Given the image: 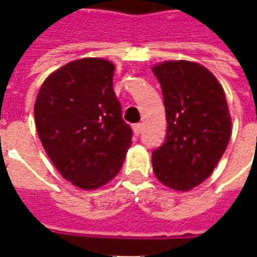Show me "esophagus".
I'll use <instances>...</instances> for the list:
<instances>
[{
	"label": "esophagus",
	"mask_w": 257,
	"mask_h": 257,
	"mask_svg": "<svg viewBox=\"0 0 257 257\" xmlns=\"http://www.w3.org/2000/svg\"><path fill=\"white\" fill-rule=\"evenodd\" d=\"M142 130H143V125H142L140 123L134 124L133 125V133L136 134V136H139V134L142 133Z\"/></svg>",
	"instance_id": "obj_1"
}]
</instances>
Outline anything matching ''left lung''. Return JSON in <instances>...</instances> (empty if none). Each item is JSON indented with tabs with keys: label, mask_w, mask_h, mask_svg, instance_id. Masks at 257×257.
Instances as JSON below:
<instances>
[{
	"label": "left lung",
	"mask_w": 257,
	"mask_h": 257,
	"mask_svg": "<svg viewBox=\"0 0 257 257\" xmlns=\"http://www.w3.org/2000/svg\"><path fill=\"white\" fill-rule=\"evenodd\" d=\"M163 91L167 136L153 152L159 182L177 192L203 183L222 159L232 118L222 84L202 64L170 60L152 68Z\"/></svg>",
	"instance_id": "obj_1"
}]
</instances>
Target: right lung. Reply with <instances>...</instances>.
Listing matches in <instances>:
<instances>
[{
	"mask_svg": "<svg viewBox=\"0 0 257 257\" xmlns=\"http://www.w3.org/2000/svg\"><path fill=\"white\" fill-rule=\"evenodd\" d=\"M114 70L104 58L74 60L45 78L35 100L45 153L65 180L83 190L111 182L132 144L113 90Z\"/></svg>",
	"mask_w": 257,
	"mask_h": 257,
	"instance_id": "1",
	"label": "right lung"
}]
</instances>
